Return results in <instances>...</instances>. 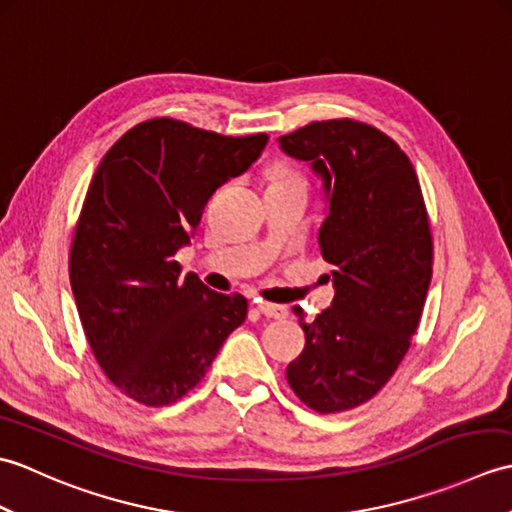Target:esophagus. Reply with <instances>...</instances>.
Returning <instances> with one entry per match:
<instances>
[{"instance_id":"1","label":"esophagus","mask_w":512,"mask_h":512,"mask_svg":"<svg viewBox=\"0 0 512 512\" xmlns=\"http://www.w3.org/2000/svg\"><path fill=\"white\" fill-rule=\"evenodd\" d=\"M257 310L268 319H286L290 314L286 306H279V303H268V301H257Z\"/></svg>"}]
</instances>
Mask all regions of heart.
I'll return each instance as SVG.
<instances>
[{
  "label": "heart",
  "instance_id": "b5f03b06",
  "mask_svg": "<svg viewBox=\"0 0 512 512\" xmlns=\"http://www.w3.org/2000/svg\"><path fill=\"white\" fill-rule=\"evenodd\" d=\"M273 180L275 182H303V184H306L303 173L295 167H290V165H277L273 169Z\"/></svg>",
  "mask_w": 512,
  "mask_h": 512
}]
</instances>
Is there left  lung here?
<instances>
[{"mask_svg": "<svg viewBox=\"0 0 512 512\" xmlns=\"http://www.w3.org/2000/svg\"><path fill=\"white\" fill-rule=\"evenodd\" d=\"M279 145L323 178L319 246L336 290L312 323L295 308L306 347L286 378L310 409L339 413L387 385L418 330L433 266L427 206L405 151L372 125L317 121Z\"/></svg>", "mask_w": 512, "mask_h": 512, "instance_id": "left-lung-1", "label": "left lung"}]
</instances>
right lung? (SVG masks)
I'll use <instances>...</instances> for the list:
<instances>
[{
	"label": "right lung",
	"mask_w": 512,
	"mask_h": 512,
	"mask_svg": "<svg viewBox=\"0 0 512 512\" xmlns=\"http://www.w3.org/2000/svg\"><path fill=\"white\" fill-rule=\"evenodd\" d=\"M266 134L222 136L151 118L116 140L83 200L70 248V284L105 376L145 407H165L204 378L246 297L182 277L211 195L262 154Z\"/></svg>",
	"instance_id": "right-lung-1"
}]
</instances>
